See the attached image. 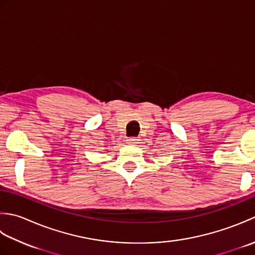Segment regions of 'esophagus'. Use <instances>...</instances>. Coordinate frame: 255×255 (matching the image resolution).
<instances>
[{
	"instance_id": "esophagus-1",
	"label": "esophagus",
	"mask_w": 255,
	"mask_h": 255,
	"mask_svg": "<svg viewBox=\"0 0 255 255\" xmlns=\"http://www.w3.org/2000/svg\"><path fill=\"white\" fill-rule=\"evenodd\" d=\"M127 143H138L139 142V139L137 137H130V138H127Z\"/></svg>"
}]
</instances>
